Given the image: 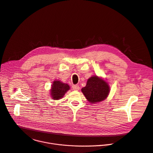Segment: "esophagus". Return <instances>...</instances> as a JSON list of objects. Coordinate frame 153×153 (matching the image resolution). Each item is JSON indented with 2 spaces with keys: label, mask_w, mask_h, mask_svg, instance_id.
<instances>
[{
  "label": "esophagus",
  "mask_w": 153,
  "mask_h": 153,
  "mask_svg": "<svg viewBox=\"0 0 153 153\" xmlns=\"http://www.w3.org/2000/svg\"><path fill=\"white\" fill-rule=\"evenodd\" d=\"M72 88L74 90H79V86L78 85H73L72 86Z\"/></svg>",
  "instance_id": "34e87169"
}]
</instances>
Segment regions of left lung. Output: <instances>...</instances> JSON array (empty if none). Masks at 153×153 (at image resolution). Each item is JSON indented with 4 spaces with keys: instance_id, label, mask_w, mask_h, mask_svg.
Instances as JSON below:
<instances>
[{
    "instance_id": "obj_1",
    "label": "left lung",
    "mask_w": 153,
    "mask_h": 153,
    "mask_svg": "<svg viewBox=\"0 0 153 153\" xmlns=\"http://www.w3.org/2000/svg\"><path fill=\"white\" fill-rule=\"evenodd\" d=\"M82 91L87 100L91 103L104 100L109 92V87L106 82L97 76L89 78L87 85L82 88Z\"/></svg>"
}]
</instances>
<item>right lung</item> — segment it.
<instances>
[{
    "mask_svg": "<svg viewBox=\"0 0 153 153\" xmlns=\"http://www.w3.org/2000/svg\"><path fill=\"white\" fill-rule=\"evenodd\" d=\"M69 89V86L67 84L63 83L59 80H55L53 82L51 95L53 100H59L62 98L65 93Z\"/></svg>",
    "mask_w": 153,
    "mask_h": 153,
    "instance_id": "obj_1",
    "label": "right lung"
}]
</instances>
